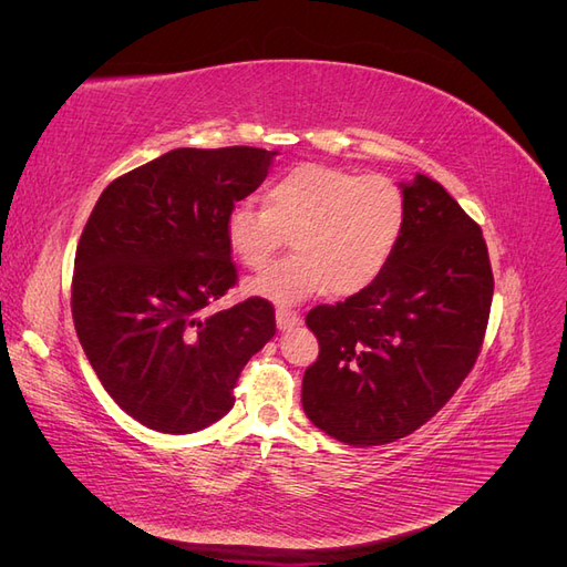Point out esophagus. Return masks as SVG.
I'll return each mask as SVG.
<instances>
[{"label": "esophagus", "mask_w": 567, "mask_h": 567, "mask_svg": "<svg viewBox=\"0 0 567 567\" xmlns=\"http://www.w3.org/2000/svg\"><path fill=\"white\" fill-rule=\"evenodd\" d=\"M300 323V315L293 312V310H284V307H279L277 310V326L281 331H290L296 329V326Z\"/></svg>", "instance_id": "34e87169"}]
</instances>
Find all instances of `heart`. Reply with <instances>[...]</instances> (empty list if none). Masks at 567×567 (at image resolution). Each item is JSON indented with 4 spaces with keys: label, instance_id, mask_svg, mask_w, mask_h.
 Returning a JSON list of instances; mask_svg holds the SVG:
<instances>
[{
    "label": "heart",
    "instance_id": "1",
    "mask_svg": "<svg viewBox=\"0 0 567 567\" xmlns=\"http://www.w3.org/2000/svg\"><path fill=\"white\" fill-rule=\"evenodd\" d=\"M404 221L406 198L394 179L302 163L267 188L265 205L236 200L225 234L229 250L248 269H262L290 236L298 252L248 286L255 296L288 305L323 290L362 293L392 260Z\"/></svg>",
    "mask_w": 567,
    "mask_h": 567
}]
</instances>
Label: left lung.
Returning <instances> with one entry per match:
<instances>
[{
  "instance_id": "left-lung-1",
  "label": "left lung",
  "mask_w": 567,
  "mask_h": 567,
  "mask_svg": "<svg viewBox=\"0 0 567 567\" xmlns=\"http://www.w3.org/2000/svg\"><path fill=\"white\" fill-rule=\"evenodd\" d=\"M404 231L385 271L346 302L317 305L319 357L302 409L352 447L406 437L450 402L483 348L494 277L483 229L425 175L402 184Z\"/></svg>"
}]
</instances>
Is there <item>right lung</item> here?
Masks as SVG:
<instances>
[{
	"label": "right lung",
	"instance_id": "obj_1",
	"mask_svg": "<svg viewBox=\"0 0 567 567\" xmlns=\"http://www.w3.org/2000/svg\"><path fill=\"white\" fill-rule=\"evenodd\" d=\"M277 151L175 148L113 179L82 229L73 321L101 385L151 431L186 435L234 406L248 359L277 331L274 307H208L236 286L225 219Z\"/></svg>",
	"mask_w": 567,
	"mask_h": 567
}]
</instances>
